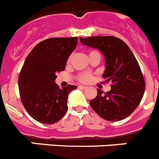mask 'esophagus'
Wrapping results in <instances>:
<instances>
[{
	"instance_id": "34e87169",
	"label": "esophagus",
	"mask_w": 159,
	"mask_h": 159,
	"mask_svg": "<svg viewBox=\"0 0 159 159\" xmlns=\"http://www.w3.org/2000/svg\"><path fill=\"white\" fill-rule=\"evenodd\" d=\"M78 87L80 88V89H87V86H85V85H79Z\"/></svg>"
}]
</instances>
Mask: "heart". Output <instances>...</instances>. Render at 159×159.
Instances as JSON below:
<instances>
[{
    "label": "heart",
    "instance_id": "obj_1",
    "mask_svg": "<svg viewBox=\"0 0 159 159\" xmlns=\"http://www.w3.org/2000/svg\"><path fill=\"white\" fill-rule=\"evenodd\" d=\"M93 55H100L97 51H90L89 52V57L93 56ZM70 60H71V57L68 59V62H70ZM78 79L79 81H82V82H85V83H87L92 80V75L89 74H81L78 76Z\"/></svg>",
    "mask_w": 159,
    "mask_h": 159
}]
</instances>
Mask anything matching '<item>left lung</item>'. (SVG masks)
<instances>
[{"label":"left lung","mask_w":159,"mask_h":159,"mask_svg":"<svg viewBox=\"0 0 159 159\" xmlns=\"http://www.w3.org/2000/svg\"><path fill=\"white\" fill-rule=\"evenodd\" d=\"M81 44L98 49L105 57L106 70L102 78L111 81L106 93L98 89V95L89 102L101 118L107 121H121L137 108L144 94L145 81L132 51L119 38L112 36L80 38Z\"/></svg>","instance_id":"8db88e82"}]
</instances>
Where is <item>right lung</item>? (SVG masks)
<instances>
[{
    "mask_svg": "<svg viewBox=\"0 0 159 159\" xmlns=\"http://www.w3.org/2000/svg\"><path fill=\"white\" fill-rule=\"evenodd\" d=\"M77 45V37L49 38L36 45L25 61L18 78L20 99L30 115L41 123H55L68 110V95L77 86L60 89L55 79Z\"/></svg>",
    "mask_w": 159,
    "mask_h": 159,
    "instance_id": "1",
    "label": "right lung"
}]
</instances>
